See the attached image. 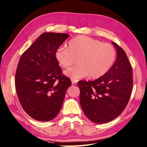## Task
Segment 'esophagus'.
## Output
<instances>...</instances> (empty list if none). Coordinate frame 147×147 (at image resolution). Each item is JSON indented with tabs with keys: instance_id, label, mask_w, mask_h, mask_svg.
Masks as SVG:
<instances>
[{
	"instance_id": "esophagus-1",
	"label": "esophagus",
	"mask_w": 147,
	"mask_h": 147,
	"mask_svg": "<svg viewBox=\"0 0 147 147\" xmlns=\"http://www.w3.org/2000/svg\"><path fill=\"white\" fill-rule=\"evenodd\" d=\"M71 83H72L73 84H76L77 83V82H78V80H77L74 79H71Z\"/></svg>"
}]
</instances>
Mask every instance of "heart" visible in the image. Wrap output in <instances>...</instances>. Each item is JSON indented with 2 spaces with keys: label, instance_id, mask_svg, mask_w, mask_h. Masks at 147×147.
Returning a JSON list of instances; mask_svg holds the SVG:
<instances>
[{
  "label": "heart",
  "instance_id": "b5f03b06",
  "mask_svg": "<svg viewBox=\"0 0 147 147\" xmlns=\"http://www.w3.org/2000/svg\"><path fill=\"white\" fill-rule=\"evenodd\" d=\"M58 63L63 68H68L79 63L65 71L72 79L89 77L97 79L104 76L115 63L116 51L110 44L86 36H79L70 40L68 48L60 47L55 52Z\"/></svg>",
  "mask_w": 147,
  "mask_h": 147
}]
</instances>
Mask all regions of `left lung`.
I'll list each match as a JSON object with an SVG mask.
<instances>
[{"label":"left lung","instance_id":"1","mask_svg":"<svg viewBox=\"0 0 147 147\" xmlns=\"http://www.w3.org/2000/svg\"><path fill=\"white\" fill-rule=\"evenodd\" d=\"M117 58L111 68L96 80H80V104L85 115L95 123L115 119L125 109L133 90L132 67L125 51L113 42Z\"/></svg>","mask_w":147,"mask_h":147}]
</instances>
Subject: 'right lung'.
I'll list each match as a JSON object with an SVG mask.
<instances>
[{"instance_id": "obj_1", "label": "right lung", "mask_w": 147, "mask_h": 147, "mask_svg": "<svg viewBox=\"0 0 147 147\" xmlns=\"http://www.w3.org/2000/svg\"><path fill=\"white\" fill-rule=\"evenodd\" d=\"M68 36L44 32L19 59L15 76L16 92L25 112L36 120L53 119L59 113L71 84L55 57L57 48Z\"/></svg>"}]
</instances>
